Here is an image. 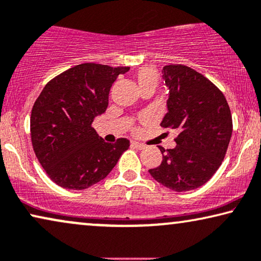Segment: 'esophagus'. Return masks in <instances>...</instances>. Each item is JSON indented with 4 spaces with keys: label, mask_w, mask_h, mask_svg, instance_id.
Masks as SVG:
<instances>
[{
    "label": "esophagus",
    "mask_w": 261,
    "mask_h": 261,
    "mask_svg": "<svg viewBox=\"0 0 261 261\" xmlns=\"http://www.w3.org/2000/svg\"><path fill=\"white\" fill-rule=\"evenodd\" d=\"M131 145L134 146V148L138 149V150H142V149L145 148V145L142 144V143H139V142H131Z\"/></svg>",
    "instance_id": "esophagus-1"
}]
</instances>
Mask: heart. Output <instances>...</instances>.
<instances>
[{"mask_svg": "<svg viewBox=\"0 0 261 261\" xmlns=\"http://www.w3.org/2000/svg\"><path fill=\"white\" fill-rule=\"evenodd\" d=\"M136 79H137L139 90H151L155 92V90L159 87L160 84V74L153 67L150 66H144L141 67L137 71L136 74Z\"/></svg>", "mask_w": 261, "mask_h": 261, "instance_id": "1", "label": "heart"}]
</instances>
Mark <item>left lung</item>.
I'll use <instances>...</instances> for the list:
<instances>
[{"label":"left lung","mask_w":261,"mask_h":261,"mask_svg":"<svg viewBox=\"0 0 261 261\" xmlns=\"http://www.w3.org/2000/svg\"><path fill=\"white\" fill-rule=\"evenodd\" d=\"M169 89L162 127L178 131L174 149L159 146L163 161L149 172L174 192H188L212 178L225 159L233 131L225 95L201 73L185 65L162 69Z\"/></svg>","instance_id":"obj_1"}]
</instances>
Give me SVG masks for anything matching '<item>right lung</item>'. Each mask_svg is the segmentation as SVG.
<instances>
[{
	"mask_svg": "<svg viewBox=\"0 0 261 261\" xmlns=\"http://www.w3.org/2000/svg\"><path fill=\"white\" fill-rule=\"evenodd\" d=\"M130 67L76 65L46 84L31 115V138L36 159L58 186L83 190L108 176L130 141L106 143L92 127L106 111L117 76Z\"/></svg>",
	"mask_w": 261,
	"mask_h": 261,
	"instance_id": "obj_1",
	"label": "right lung"
}]
</instances>
